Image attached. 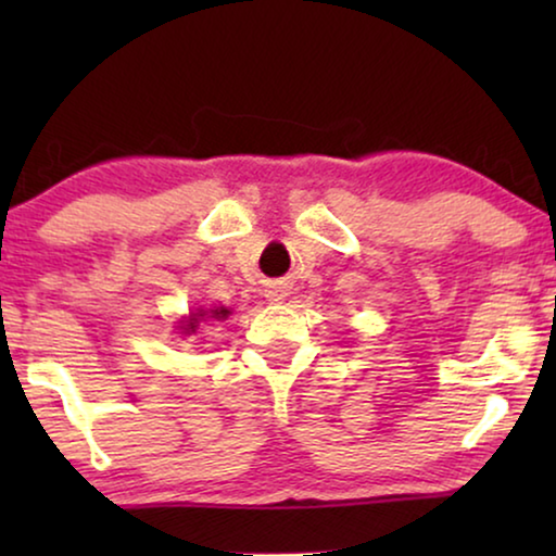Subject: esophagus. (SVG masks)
Instances as JSON below:
<instances>
[{
	"label": "esophagus",
	"instance_id": "1",
	"mask_svg": "<svg viewBox=\"0 0 556 556\" xmlns=\"http://www.w3.org/2000/svg\"><path fill=\"white\" fill-rule=\"evenodd\" d=\"M283 295L286 293L278 291V288H276V291H268V301H276L278 303V301H283Z\"/></svg>",
	"mask_w": 556,
	"mask_h": 556
}]
</instances>
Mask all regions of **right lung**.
<instances>
[{
    "mask_svg": "<svg viewBox=\"0 0 556 556\" xmlns=\"http://www.w3.org/2000/svg\"><path fill=\"white\" fill-rule=\"evenodd\" d=\"M230 316V308L225 306H215V308H197L189 314V318H185L181 321V333H194L197 329H200L202 321H223V318Z\"/></svg>",
    "mask_w": 556,
    "mask_h": 556,
    "instance_id": "add662e5",
    "label": "right lung"
}]
</instances>
